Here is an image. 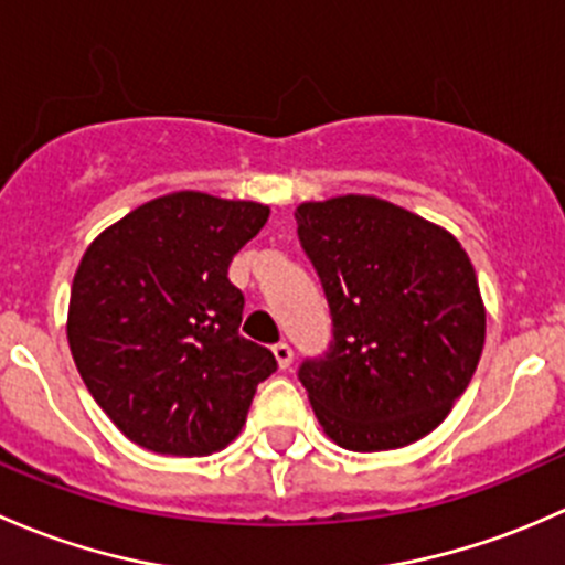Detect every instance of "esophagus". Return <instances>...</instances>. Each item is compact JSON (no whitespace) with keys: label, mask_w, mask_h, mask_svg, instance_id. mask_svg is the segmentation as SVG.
Wrapping results in <instances>:
<instances>
[{"label":"esophagus","mask_w":565,"mask_h":565,"mask_svg":"<svg viewBox=\"0 0 565 565\" xmlns=\"http://www.w3.org/2000/svg\"><path fill=\"white\" fill-rule=\"evenodd\" d=\"M271 353H275L277 364H280L282 370L290 367V362H294V348H290L288 342H277V345L271 348Z\"/></svg>","instance_id":"obj_1"}]
</instances>
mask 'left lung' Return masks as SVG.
<instances>
[{"mask_svg":"<svg viewBox=\"0 0 565 565\" xmlns=\"http://www.w3.org/2000/svg\"><path fill=\"white\" fill-rule=\"evenodd\" d=\"M296 223L331 312L329 351L299 367L323 433L351 451L424 438L484 348L468 253L440 225L372 195L301 203Z\"/></svg>","mask_w":565,"mask_h":565,"instance_id":"left-lung-1","label":"left lung"}]
</instances>
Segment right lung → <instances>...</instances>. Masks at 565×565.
<instances>
[{
	"mask_svg": "<svg viewBox=\"0 0 565 565\" xmlns=\"http://www.w3.org/2000/svg\"><path fill=\"white\" fill-rule=\"evenodd\" d=\"M266 220L264 203L184 190L86 247L67 342L95 403L132 444L203 457L239 435L277 359L239 334L244 294L228 266Z\"/></svg>",
	"mask_w": 565,
	"mask_h": 565,
	"instance_id": "add662e5",
	"label": "right lung"
}]
</instances>
